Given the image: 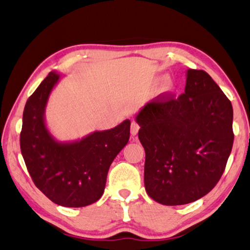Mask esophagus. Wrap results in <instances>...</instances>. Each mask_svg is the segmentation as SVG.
Instances as JSON below:
<instances>
[{"mask_svg": "<svg viewBox=\"0 0 250 250\" xmlns=\"http://www.w3.org/2000/svg\"><path fill=\"white\" fill-rule=\"evenodd\" d=\"M139 130H140V126H139V125L136 124L135 121L132 122V124H131V134L133 135V136H135L136 134H138Z\"/></svg>", "mask_w": 250, "mask_h": 250, "instance_id": "obj_1", "label": "esophagus"}]
</instances>
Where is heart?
Here are the masks:
<instances>
[{"instance_id":"1","label":"heart","mask_w":250,"mask_h":250,"mask_svg":"<svg viewBox=\"0 0 250 250\" xmlns=\"http://www.w3.org/2000/svg\"><path fill=\"white\" fill-rule=\"evenodd\" d=\"M175 89V81L171 76H166L160 85V95L166 96L172 93Z\"/></svg>"}]
</instances>
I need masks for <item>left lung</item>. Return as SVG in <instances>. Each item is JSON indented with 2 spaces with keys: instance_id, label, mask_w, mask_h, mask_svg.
Returning <instances> with one entry per match:
<instances>
[{
  "instance_id": "obj_1",
  "label": "left lung",
  "mask_w": 250,
  "mask_h": 250,
  "mask_svg": "<svg viewBox=\"0 0 250 250\" xmlns=\"http://www.w3.org/2000/svg\"><path fill=\"white\" fill-rule=\"evenodd\" d=\"M135 121L150 198L178 206L216 187L233 146V107L206 71L188 69L183 94L147 103Z\"/></svg>"
}]
</instances>
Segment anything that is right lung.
Returning <instances> with one entry per match:
<instances>
[{"label": "right lung", "instance_id": "1", "mask_svg": "<svg viewBox=\"0 0 250 250\" xmlns=\"http://www.w3.org/2000/svg\"><path fill=\"white\" fill-rule=\"evenodd\" d=\"M62 77L50 72L28 99L21 149L34 184L47 198L63 207H84L104 193L110 165L128 144L131 122L125 119L115 128L76 141H58L46 125L45 108Z\"/></svg>", "mask_w": 250, "mask_h": 250}]
</instances>
